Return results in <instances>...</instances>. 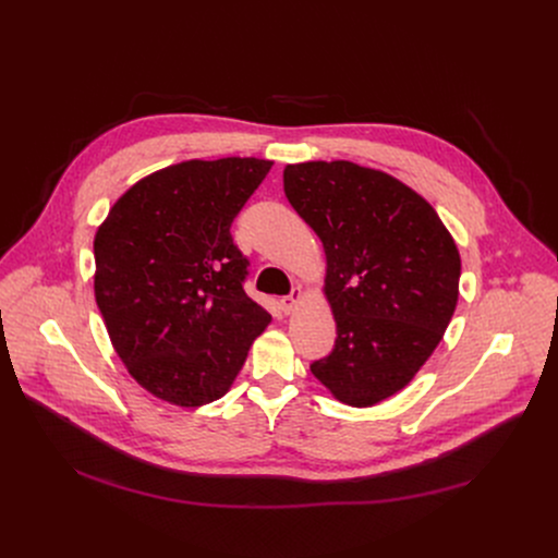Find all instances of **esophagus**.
Segmentation results:
<instances>
[{
  "instance_id": "obj_1",
  "label": "esophagus",
  "mask_w": 558,
  "mask_h": 558,
  "mask_svg": "<svg viewBox=\"0 0 558 558\" xmlns=\"http://www.w3.org/2000/svg\"><path fill=\"white\" fill-rule=\"evenodd\" d=\"M300 300H302V289H300V287H293V291L280 300V306H282L284 313H291V311L298 306Z\"/></svg>"
}]
</instances>
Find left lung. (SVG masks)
<instances>
[{
    "label": "left lung",
    "mask_w": 558,
    "mask_h": 558,
    "mask_svg": "<svg viewBox=\"0 0 558 558\" xmlns=\"http://www.w3.org/2000/svg\"><path fill=\"white\" fill-rule=\"evenodd\" d=\"M284 194L327 254L333 351L311 364L340 402L402 390L444 338L461 260L437 211L397 179L349 161L284 168Z\"/></svg>",
    "instance_id": "left-lung-1"
}]
</instances>
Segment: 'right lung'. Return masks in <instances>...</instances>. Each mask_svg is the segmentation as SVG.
Masks as SVG:
<instances>
[{
  "mask_svg": "<svg viewBox=\"0 0 558 558\" xmlns=\"http://www.w3.org/2000/svg\"><path fill=\"white\" fill-rule=\"evenodd\" d=\"M271 161H187L138 181L95 235V295L130 375L194 409L222 397L271 315L247 291L231 222Z\"/></svg>",
  "mask_w": 558,
  "mask_h": 558,
  "instance_id": "obj_1",
  "label": "right lung"
}]
</instances>
